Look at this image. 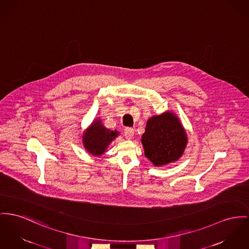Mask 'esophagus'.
Listing matches in <instances>:
<instances>
[{
    "label": "esophagus",
    "mask_w": 249,
    "mask_h": 249,
    "mask_svg": "<svg viewBox=\"0 0 249 249\" xmlns=\"http://www.w3.org/2000/svg\"><path fill=\"white\" fill-rule=\"evenodd\" d=\"M124 136L127 140H131L134 136V129L130 128V127H127L124 129Z\"/></svg>",
    "instance_id": "obj_1"
}]
</instances>
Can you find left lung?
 <instances>
[{
  "label": "left lung",
  "instance_id": "8db88e82",
  "mask_svg": "<svg viewBox=\"0 0 249 249\" xmlns=\"http://www.w3.org/2000/svg\"><path fill=\"white\" fill-rule=\"evenodd\" d=\"M188 143V136L179 118L172 111L150 117L142 144L145 157L157 167L178 161Z\"/></svg>",
  "mask_w": 249,
  "mask_h": 249
}]
</instances>
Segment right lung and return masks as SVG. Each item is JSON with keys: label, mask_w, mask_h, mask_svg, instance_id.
<instances>
[{"label": "right lung", "mask_w": 249, "mask_h": 249, "mask_svg": "<svg viewBox=\"0 0 249 249\" xmlns=\"http://www.w3.org/2000/svg\"><path fill=\"white\" fill-rule=\"evenodd\" d=\"M119 135V131L105 127L100 118L94 119L90 125L83 132L82 142L84 148L90 155L100 157L104 155L108 145Z\"/></svg>", "instance_id": "obj_1"}]
</instances>
